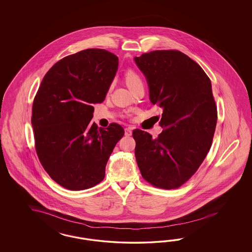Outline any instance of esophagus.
Segmentation results:
<instances>
[{
  "label": "esophagus",
  "mask_w": 252,
  "mask_h": 252,
  "mask_svg": "<svg viewBox=\"0 0 252 252\" xmlns=\"http://www.w3.org/2000/svg\"><path fill=\"white\" fill-rule=\"evenodd\" d=\"M131 134H132V128L126 127V128L125 129V135L128 137V136H131Z\"/></svg>",
  "instance_id": "esophagus-1"
}]
</instances>
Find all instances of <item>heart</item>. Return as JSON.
<instances>
[{"instance_id":"b5f03b06","label":"heart","mask_w":252,"mask_h":252,"mask_svg":"<svg viewBox=\"0 0 252 252\" xmlns=\"http://www.w3.org/2000/svg\"><path fill=\"white\" fill-rule=\"evenodd\" d=\"M126 84L128 85L130 89H133V88L139 86V85H143V80H142L140 75L137 72L133 71V70H129V71L126 72Z\"/></svg>"}]
</instances>
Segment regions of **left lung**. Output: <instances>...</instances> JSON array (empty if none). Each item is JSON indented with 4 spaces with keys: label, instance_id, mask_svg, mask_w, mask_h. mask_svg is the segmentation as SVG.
Segmentation results:
<instances>
[{
    "label": "left lung",
    "instance_id": "left-lung-1",
    "mask_svg": "<svg viewBox=\"0 0 252 252\" xmlns=\"http://www.w3.org/2000/svg\"><path fill=\"white\" fill-rule=\"evenodd\" d=\"M135 62L147 78L151 101L162 108L158 137L133 130L137 165L153 187L178 189L198 171L212 147L217 106L211 80L176 50L153 51Z\"/></svg>",
    "mask_w": 252,
    "mask_h": 252
}]
</instances>
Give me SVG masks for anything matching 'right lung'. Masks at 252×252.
I'll return each instance as SVG.
<instances>
[{"label":"right lung","instance_id":"right-lung-1","mask_svg":"<svg viewBox=\"0 0 252 252\" xmlns=\"http://www.w3.org/2000/svg\"><path fill=\"white\" fill-rule=\"evenodd\" d=\"M118 66L117 56L87 49L63 57L43 77L33 100L35 150L48 175L70 190L100 183L125 130L92 121L93 103L102 102Z\"/></svg>","mask_w":252,"mask_h":252}]
</instances>
